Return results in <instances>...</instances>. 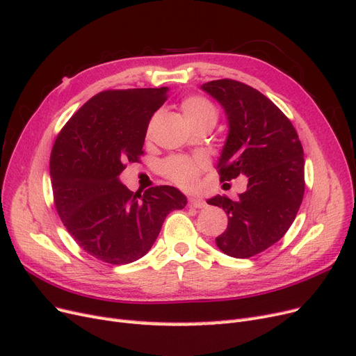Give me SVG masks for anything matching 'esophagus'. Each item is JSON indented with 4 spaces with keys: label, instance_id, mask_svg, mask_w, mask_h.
Segmentation results:
<instances>
[{
    "label": "esophagus",
    "instance_id": "34e87169",
    "mask_svg": "<svg viewBox=\"0 0 356 356\" xmlns=\"http://www.w3.org/2000/svg\"><path fill=\"white\" fill-rule=\"evenodd\" d=\"M188 207L202 209V208L207 207V202L202 200V199H199V197H190V199H188Z\"/></svg>",
    "mask_w": 356,
    "mask_h": 356
}]
</instances>
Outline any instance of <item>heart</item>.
I'll use <instances>...</instances> for the list:
<instances>
[{
	"label": "heart",
	"instance_id": "heart-1",
	"mask_svg": "<svg viewBox=\"0 0 356 356\" xmlns=\"http://www.w3.org/2000/svg\"><path fill=\"white\" fill-rule=\"evenodd\" d=\"M181 111L184 114L187 123L191 126L199 122H217V108L213 104L203 96H188L181 104ZM207 169L203 160H195L184 156H175L163 161L161 172L163 175L175 182L177 186L191 188L197 184L200 172Z\"/></svg>",
	"mask_w": 356,
	"mask_h": 356
}]
</instances>
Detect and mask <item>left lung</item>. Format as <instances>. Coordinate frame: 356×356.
<instances>
[{
	"label": "left lung",
	"instance_id": "8db88e82",
	"mask_svg": "<svg viewBox=\"0 0 356 356\" xmlns=\"http://www.w3.org/2000/svg\"><path fill=\"white\" fill-rule=\"evenodd\" d=\"M202 90L221 104L229 122L220 181L248 177L246 191L236 200H208L229 217L215 242L224 254L250 258L276 243L296 220L305 195L303 147L288 117L251 86L222 79L204 83Z\"/></svg>",
	"mask_w": 356,
	"mask_h": 356
}]
</instances>
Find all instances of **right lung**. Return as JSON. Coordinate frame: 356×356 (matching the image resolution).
<instances>
[{"label":"right lung","mask_w":356,"mask_h":356,"mask_svg":"<svg viewBox=\"0 0 356 356\" xmlns=\"http://www.w3.org/2000/svg\"><path fill=\"white\" fill-rule=\"evenodd\" d=\"M168 88L105 90L95 95L59 132L50 156L53 199L59 217L83 250L108 264L144 257L166 215L187 197L170 186L134 193L118 175L144 154L153 114Z\"/></svg>","instance_id":"add662e5"}]
</instances>
